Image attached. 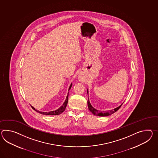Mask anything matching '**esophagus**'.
<instances>
[{
    "label": "esophagus",
    "instance_id": "34e87169",
    "mask_svg": "<svg viewBox=\"0 0 158 158\" xmlns=\"http://www.w3.org/2000/svg\"><path fill=\"white\" fill-rule=\"evenodd\" d=\"M78 78H79V79L80 81H81V80L83 79V76H82L81 75H79V77H78Z\"/></svg>",
    "mask_w": 158,
    "mask_h": 158
}]
</instances>
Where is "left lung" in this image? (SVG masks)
<instances>
[{"instance_id": "1", "label": "left lung", "mask_w": 158, "mask_h": 158, "mask_svg": "<svg viewBox=\"0 0 158 158\" xmlns=\"http://www.w3.org/2000/svg\"><path fill=\"white\" fill-rule=\"evenodd\" d=\"M87 94L89 95V89H88L87 90ZM87 104H88V107H89V111L91 112L92 114H93L94 115L99 116H107L110 115H111L112 114H114V112H115L116 111H117L120 108V107L122 106V105L123 104V103L120 104L119 107L115 108H114L113 110H109V111H107L105 112L100 111L99 110H96L95 108L93 107V106L91 104L90 102H89V98H88Z\"/></svg>"}]
</instances>
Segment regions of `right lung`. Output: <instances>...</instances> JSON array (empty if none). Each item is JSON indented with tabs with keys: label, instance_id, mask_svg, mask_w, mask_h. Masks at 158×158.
Returning <instances> with one entry per match:
<instances>
[{
	"label": "right lung",
	"instance_id": "right-lung-1",
	"mask_svg": "<svg viewBox=\"0 0 158 158\" xmlns=\"http://www.w3.org/2000/svg\"><path fill=\"white\" fill-rule=\"evenodd\" d=\"M72 85H72V83H71V84L70 85H69V89L71 88ZM69 93L67 94V96H66V99H65V102L63 103V105L61 106L58 109L56 110L52 111L42 112L40 111H38V110H36L35 108L31 106V107L32 108L35 110V111L38 112L39 113L42 114V115H59V114H62V112L65 110V107H66V106H67V105L68 100H69Z\"/></svg>",
	"mask_w": 158,
	"mask_h": 158
}]
</instances>
